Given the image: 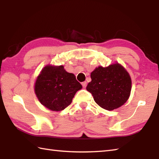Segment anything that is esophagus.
<instances>
[{
  "mask_svg": "<svg viewBox=\"0 0 159 159\" xmlns=\"http://www.w3.org/2000/svg\"><path fill=\"white\" fill-rule=\"evenodd\" d=\"M81 84H82V85H83V87H85L87 86V81H84V82H83Z\"/></svg>",
  "mask_w": 159,
  "mask_h": 159,
  "instance_id": "1",
  "label": "esophagus"
}]
</instances>
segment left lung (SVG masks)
I'll use <instances>...</instances> for the list:
<instances>
[{
	"mask_svg": "<svg viewBox=\"0 0 159 159\" xmlns=\"http://www.w3.org/2000/svg\"><path fill=\"white\" fill-rule=\"evenodd\" d=\"M86 89L103 109L112 111L126 102L131 91V79L126 70L116 63L98 67L91 73Z\"/></svg>",
	"mask_w": 159,
	"mask_h": 159,
	"instance_id": "left-lung-1",
	"label": "left lung"
}]
</instances>
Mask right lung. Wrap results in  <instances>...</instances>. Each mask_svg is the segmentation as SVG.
<instances>
[{"label": "right lung", "mask_w": 159, "mask_h": 159, "mask_svg": "<svg viewBox=\"0 0 159 159\" xmlns=\"http://www.w3.org/2000/svg\"><path fill=\"white\" fill-rule=\"evenodd\" d=\"M81 88L74 74L66 72L63 66H47L36 80L35 92L43 106L59 111L70 105L77 91Z\"/></svg>", "instance_id": "1"}]
</instances>
